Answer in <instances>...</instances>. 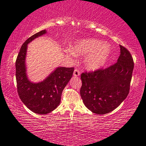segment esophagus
<instances>
[{"label": "esophagus", "instance_id": "esophagus-1", "mask_svg": "<svg viewBox=\"0 0 146 146\" xmlns=\"http://www.w3.org/2000/svg\"><path fill=\"white\" fill-rule=\"evenodd\" d=\"M80 75V72L78 69H75L74 71V76H79Z\"/></svg>", "mask_w": 146, "mask_h": 146}]
</instances>
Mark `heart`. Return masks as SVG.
Returning a JSON list of instances; mask_svg holds the SVG:
<instances>
[{"mask_svg": "<svg viewBox=\"0 0 146 146\" xmlns=\"http://www.w3.org/2000/svg\"><path fill=\"white\" fill-rule=\"evenodd\" d=\"M72 52L76 55H85L84 63L90 70H98L107 63L111 54V46L95 38L78 40L72 46ZM72 54V53L71 52Z\"/></svg>", "mask_w": 146, "mask_h": 146, "instance_id": "heart-1", "label": "heart"}]
</instances>
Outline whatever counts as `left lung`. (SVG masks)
I'll use <instances>...</instances> for the list:
<instances>
[{
    "instance_id": "left-lung-1",
    "label": "left lung",
    "mask_w": 146,
    "mask_h": 146,
    "mask_svg": "<svg viewBox=\"0 0 146 146\" xmlns=\"http://www.w3.org/2000/svg\"><path fill=\"white\" fill-rule=\"evenodd\" d=\"M119 47L120 55L113 65L81 75V97L93 113H110L119 106L129 93L134 62L129 51L121 45Z\"/></svg>"
}]
</instances>
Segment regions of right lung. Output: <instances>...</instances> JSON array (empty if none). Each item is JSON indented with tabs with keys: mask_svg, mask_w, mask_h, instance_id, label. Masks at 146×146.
I'll list each match as a JSON object with an SVG mask.
<instances>
[{
	"mask_svg": "<svg viewBox=\"0 0 146 146\" xmlns=\"http://www.w3.org/2000/svg\"><path fill=\"white\" fill-rule=\"evenodd\" d=\"M47 33L40 31L26 40L22 45L15 61L17 93L20 99L28 108L38 114H47L60 104L62 92L73 74L74 68L57 67L46 79L34 83L27 74L26 55L28 44Z\"/></svg>",
	"mask_w": 146,
	"mask_h": 146,
	"instance_id": "add662e5",
	"label": "right lung"
}]
</instances>
